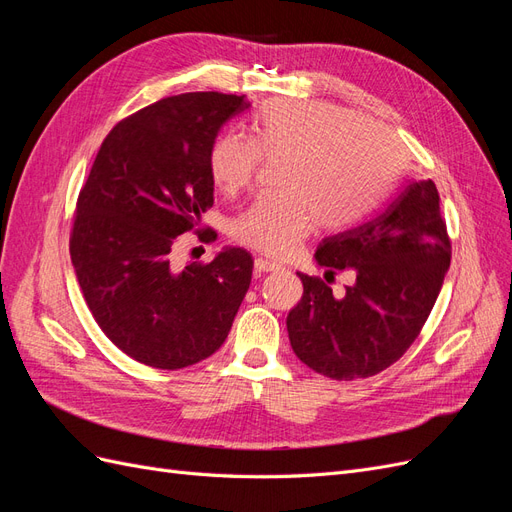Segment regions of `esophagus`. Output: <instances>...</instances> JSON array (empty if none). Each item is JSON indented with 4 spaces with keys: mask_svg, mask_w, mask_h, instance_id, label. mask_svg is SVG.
<instances>
[{
    "mask_svg": "<svg viewBox=\"0 0 512 512\" xmlns=\"http://www.w3.org/2000/svg\"><path fill=\"white\" fill-rule=\"evenodd\" d=\"M254 269H256V273H271V271H280L282 267L277 265V262H271V260H265V258H256Z\"/></svg>",
    "mask_w": 512,
    "mask_h": 512,
    "instance_id": "obj_1",
    "label": "esophagus"
}]
</instances>
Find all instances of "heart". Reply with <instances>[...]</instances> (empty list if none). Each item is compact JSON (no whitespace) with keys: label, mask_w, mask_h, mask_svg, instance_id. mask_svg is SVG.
Instances as JSON below:
<instances>
[{"label":"heart","mask_w":512,"mask_h":512,"mask_svg":"<svg viewBox=\"0 0 512 512\" xmlns=\"http://www.w3.org/2000/svg\"><path fill=\"white\" fill-rule=\"evenodd\" d=\"M258 160H280L282 194L254 200L228 230L237 243L275 258L290 256L318 224L339 230L359 220L404 164L382 123L322 100H269L247 121L245 141L218 138L209 151L215 190H243Z\"/></svg>","instance_id":"b5f03b06"}]
</instances>
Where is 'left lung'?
<instances>
[{"label": "left lung", "instance_id": "8db88e82", "mask_svg": "<svg viewBox=\"0 0 512 512\" xmlns=\"http://www.w3.org/2000/svg\"><path fill=\"white\" fill-rule=\"evenodd\" d=\"M316 260L356 280L333 297L320 277L297 273L303 297L286 318L294 354L333 380L380 374L421 333L451 267L436 183L404 185L363 224L324 239Z\"/></svg>", "mask_w": 512, "mask_h": 512}]
</instances>
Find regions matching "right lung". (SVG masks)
I'll return each mask as SVG.
<instances>
[{"label": "right lung", "instance_id": "1", "mask_svg": "<svg viewBox=\"0 0 512 512\" xmlns=\"http://www.w3.org/2000/svg\"><path fill=\"white\" fill-rule=\"evenodd\" d=\"M245 108V96L218 91L149 104L108 132L81 188L70 232L76 280L98 327L138 363L205 361L250 288L254 260L243 247L188 267L173 256L179 235L213 205L215 136Z\"/></svg>", "mask_w": 512, "mask_h": 512}]
</instances>
